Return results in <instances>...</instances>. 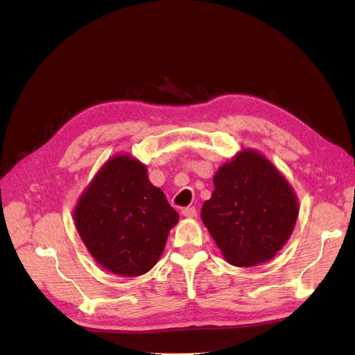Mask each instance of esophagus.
<instances>
[{
	"label": "esophagus",
	"mask_w": 355,
	"mask_h": 355,
	"mask_svg": "<svg viewBox=\"0 0 355 355\" xmlns=\"http://www.w3.org/2000/svg\"><path fill=\"white\" fill-rule=\"evenodd\" d=\"M182 214H184V216L188 219H194V218H197V210H196V207H185V209H182Z\"/></svg>",
	"instance_id": "obj_1"
}]
</instances>
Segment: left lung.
<instances>
[{
	"instance_id": "1",
	"label": "left lung",
	"mask_w": 355,
	"mask_h": 355,
	"mask_svg": "<svg viewBox=\"0 0 355 355\" xmlns=\"http://www.w3.org/2000/svg\"><path fill=\"white\" fill-rule=\"evenodd\" d=\"M201 219L222 256L235 266L272 259L290 239L299 214L295 189L270 159L241 149L213 178Z\"/></svg>"
}]
</instances>
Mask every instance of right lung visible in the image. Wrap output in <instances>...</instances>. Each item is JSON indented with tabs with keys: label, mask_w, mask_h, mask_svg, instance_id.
Returning a JSON list of instances; mask_svg holds the SVG:
<instances>
[{
	"label": "right lung",
	"mask_w": 355,
	"mask_h": 355,
	"mask_svg": "<svg viewBox=\"0 0 355 355\" xmlns=\"http://www.w3.org/2000/svg\"><path fill=\"white\" fill-rule=\"evenodd\" d=\"M148 168L128 154L110 158L83 191L73 209L80 237L93 259L123 277L148 272L163 254L179 220Z\"/></svg>",
	"instance_id": "1"
}]
</instances>
